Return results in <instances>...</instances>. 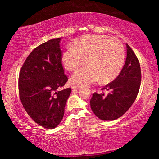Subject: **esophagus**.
I'll list each match as a JSON object with an SVG mask.
<instances>
[{
  "mask_svg": "<svg viewBox=\"0 0 159 159\" xmlns=\"http://www.w3.org/2000/svg\"><path fill=\"white\" fill-rule=\"evenodd\" d=\"M79 87H80V86L79 85H72V88H73V89H77V88H79Z\"/></svg>",
  "mask_w": 159,
  "mask_h": 159,
  "instance_id": "34e87169",
  "label": "esophagus"
}]
</instances>
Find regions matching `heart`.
<instances>
[{
    "label": "heart",
    "mask_w": 159,
    "mask_h": 159,
    "mask_svg": "<svg viewBox=\"0 0 159 159\" xmlns=\"http://www.w3.org/2000/svg\"><path fill=\"white\" fill-rule=\"evenodd\" d=\"M125 54L118 40L107 36L88 35L75 40L74 46L64 50L61 62L66 69L76 71L86 63L88 66L72 75L71 81L81 86L98 82L111 81L120 74Z\"/></svg>",
    "instance_id": "obj_1"
}]
</instances>
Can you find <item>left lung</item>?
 Instances as JSON below:
<instances>
[{
  "instance_id": "obj_1",
  "label": "left lung",
  "mask_w": 159,
  "mask_h": 159,
  "mask_svg": "<svg viewBox=\"0 0 159 159\" xmlns=\"http://www.w3.org/2000/svg\"><path fill=\"white\" fill-rule=\"evenodd\" d=\"M127 57L124 66L114 81L103 89L110 91L95 93L90 99V107L97 116L102 120H114L130 109L138 96L141 83V69L138 57L128 44Z\"/></svg>"
}]
</instances>
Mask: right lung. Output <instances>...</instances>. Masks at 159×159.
<instances>
[{
  "mask_svg": "<svg viewBox=\"0 0 159 159\" xmlns=\"http://www.w3.org/2000/svg\"><path fill=\"white\" fill-rule=\"evenodd\" d=\"M61 38L53 39L29 54L19 76L20 100L39 125L53 129L62 120L71 88L61 90L68 78L61 64Z\"/></svg>",
  "mask_w": 159,
  "mask_h": 159,
  "instance_id": "1",
  "label": "right lung"
}]
</instances>
